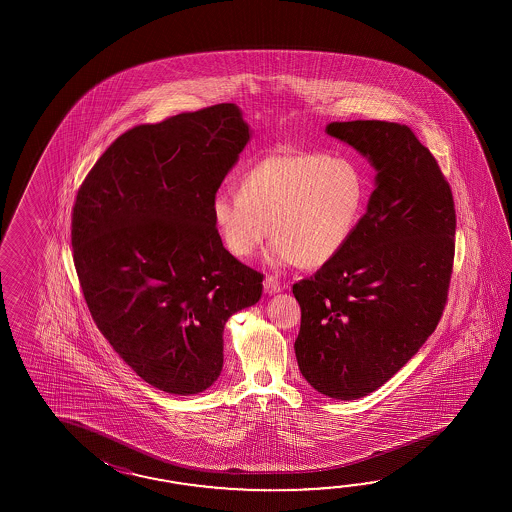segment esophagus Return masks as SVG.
Segmentation results:
<instances>
[{"label": "esophagus", "instance_id": "esophagus-1", "mask_svg": "<svg viewBox=\"0 0 512 512\" xmlns=\"http://www.w3.org/2000/svg\"><path fill=\"white\" fill-rule=\"evenodd\" d=\"M263 289H265V293L267 294L280 293L283 289V285L278 282V278H274V276H267V278H265V282H263Z\"/></svg>", "mask_w": 512, "mask_h": 512}]
</instances>
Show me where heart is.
I'll list each match as a JSON object with an SVG mask.
<instances>
[{
  "label": "heart",
  "instance_id": "1",
  "mask_svg": "<svg viewBox=\"0 0 512 512\" xmlns=\"http://www.w3.org/2000/svg\"><path fill=\"white\" fill-rule=\"evenodd\" d=\"M368 203V181L349 157L280 148L241 175L240 192L212 197L223 245L249 258L269 236L274 267H324L353 240Z\"/></svg>",
  "mask_w": 512,
  "mask_h": 512
}]
</instances>
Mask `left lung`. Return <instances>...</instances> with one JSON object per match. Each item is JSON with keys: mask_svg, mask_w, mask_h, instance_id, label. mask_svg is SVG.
I'll return each instance as SVG.
<instances>
[{"mask_svg": "<svg viewBox=\"0 0 512 512\" xmlns=\"http://www.w3.org/2000/svg\"><path fill=\"white\" fill-rule=\"evenodd\" d=\"M377 170L348 247L293 285L302 309L298 368L316 392L360 399L390 381L435 331L456 251L452 190L430 150L404 124H327Z\"/></svg>", "mask_w": 512, "mask_h": 512, "instance_id": "8db88e82", "label": "left lung"}]
</instances>
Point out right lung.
Wrapping results in <instances>:
<instances>
[{"mask_svg": "<svg viewBox=\"0 0 512 512\" xmlns=\"http://www.w3.org/2000/svg\"><path fill=\"white\" fill-rule=\"evenodd\" d=\"M249 139L236 104L179 113L122 133L78 188L71 243L89 313L157 390L210 388L225 322L260 300L263 274L223 247L210 210Z\"/></svg>", "mask_w": 512, "mask_h": 512, "instance_id": "1", "label": "right lung"}]
</instances>
